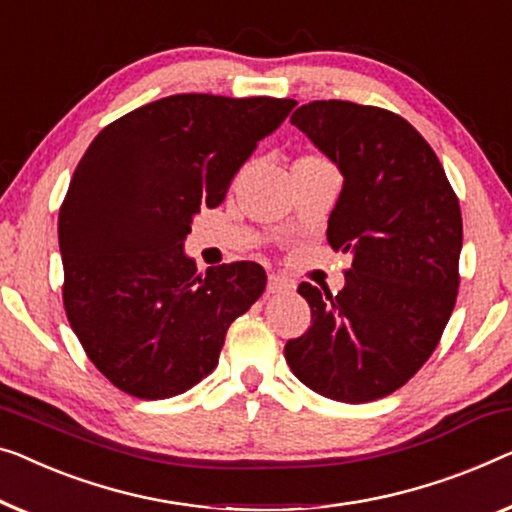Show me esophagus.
I'll list each match as a JSON object with an SVG mask.
<instances>
[{
	"mask_svg": "<svg viewBox=\"0 0 512 512\" xmlns=\"http://www.w3.org/2000/svg\"><path fill=\"white\" fill-rule=\"evenodd\" d=\"M288 288H291V281H288L286 277H279V274H270L268 277V293L270 295L286 293Z\"/></svg>",
	"mask_w": 512,
	"mask_h": 512,
	"instance_id": "1",
	"label": "esophagus"
}]
</instances>
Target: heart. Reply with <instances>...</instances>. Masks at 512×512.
I'll return each mask as SVG.
<instances>
[{
	"label": "heart",
	"instance_id": "1",
	"mask_svg": "<svg viewBox=\"0 0 512 512\" xmlns=\"http://www.w3.org/2000/svg\"><path fill=\"white\" fill-rule=\"evenodd\" d=\"M298 161H323V159H318V157H309V154H307V157H300Z\"/></svg>",
	"mask_w": 512,
	"mask_h": 512
}]
</instances>
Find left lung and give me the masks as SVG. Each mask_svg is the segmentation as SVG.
Segmentation results:
<instances>
[{"mask_svg":"<svg viewBox=\"0 0 512 512\" xmlns=\"http://www.w3.org/2000/svg\"><path fill=\"white\" fill-rule=\"evenodd\" d=\"M291 124L344 175L328 242L353 263L337 295L298 286L311 325L288 339L286 362L318 395L374 402L425 365L453 314L459 201L427 140L390 110L311 101Z\"/></svg>","mask_w":512,"mask_h":512,"instance_id":"1","label":"left lung"}]
</instances>
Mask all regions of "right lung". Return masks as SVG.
Wrapping results in <instances>:
<instances>
[{"label": "right lung", "mask_w": 512, "mask_h": 512, "mask_svg": "<svg viewBox=\"0 0 512 512\" xmlns=\"http://www.w3.org/2000/svg\"><path fill=\"white\" fill-rule=\"evenodd\" d=\"M293 99L173 94L92 140L59 207L64 309L87 358L127 395L166 399L217 367L226 332L265 291L238 261L196 270L191 219L279 127Z\"/></svg>", "instance_id": "add662e5"}]
</instances>
